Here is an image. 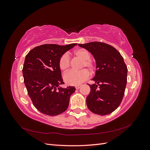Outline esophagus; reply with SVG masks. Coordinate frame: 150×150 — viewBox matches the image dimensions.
<instances>
[{
  "instance_id": "obj_1",
  "label": "esophagus",
  "mask_w": 150,
  "mask_h": 150,
  "mask_svg": "<svg viewBox=\"0 0 150 150\" xmlns=\"http://www.w3.org/2000/svg\"><path fill=\"white\" fill-rule=\"evenodd\" d=\"M81 87V85H78V86H75V88H76V89H79Z\"/></svg>"
}]
</instances>
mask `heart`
I'll list each match as a JSON object with an SVG mask.
<instances>
[{
    "instance_id": "b5f03b06",
    "label": "heart",
    "mask_w": 150,
    "mask_h": 150,
    "mask_svg": "<svg viewBox=\"0 0 150 150\" xmlns=\"http://www.w3.org/2000/svg\"><path fill=\"white\" fill-rule=\"evenodd\" d=\"M74 55L83 60L82 64L81 65V69L85 68L91 72L94 71L95 64L90 59L91 54L87 50L84 49L76 50L74 52ZM59 64L60 69L62 71H66L69 69L70 66V58L67 54H63L61 57ZM89 72L86 69H82L79 71H71L67 72L64 76V79L65 83L68 85L78 86L87 79L89 78Z\"/></svg>"
}]
</instances>
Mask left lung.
I'll return each mask as SVG.
<instances>
[{
	"instance_id": "8db88e82",
	"label": "left lung",
	"mask_w": 150,
	"mask_h": 150,
	"mask_svg": "<svg viewBox=\"0 0 150 150\" xmlns=\"http://www.w3.org/2000/svg\"><path fill=\"white\" fill-rule=\"evenodd\" d=\"M93 56L96 72L89 85L90 93L86 98L89 110L95 114L106 115L120 106L127 83L128 69L123 57L111 45L91 42L79 44Z\"/></svg>"
}]
</instances>
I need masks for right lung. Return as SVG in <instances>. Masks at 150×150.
I'll list each match as a JSON object with an SVG mask.
<instances>
[{
  "instance_id": "add662e5",
  "label": "right lung",
  "mask_w": 150,
  "mask_h": 150,
  "mask_svg": "<svg viewBox=\"0 0 150 150\" xmlns=\"http://www.w3.org/2000/svg\"><path fill=\"white\" fill-rule=\"evenodd\" d=\"M76 45L44 44L34 47L25 56L22 69L25 86L34 106L43 114L60 115L69 106L76 89L61 86L64 83L59 62L63 54Z\"/></svg>"
}]
</instances>
